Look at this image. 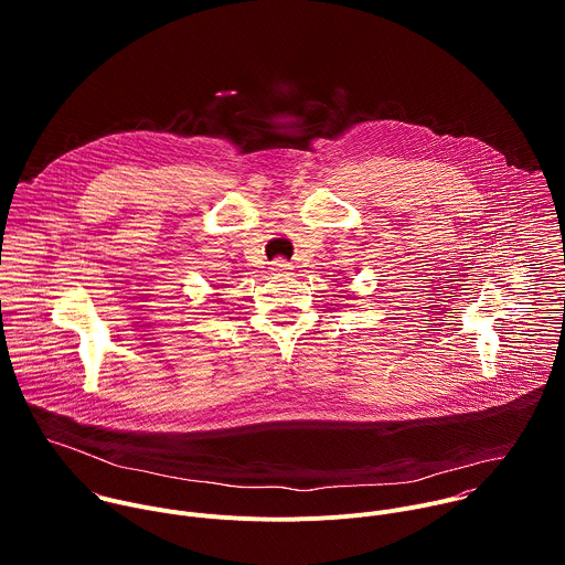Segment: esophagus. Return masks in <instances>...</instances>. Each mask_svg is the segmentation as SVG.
Instances as JSON below:
<instances>
[{"label":"esophagus","mask_w":565,"mask_h":565,"mask_svg":"<svg viewBox=\"0 0 565 565\" xmlns=\"http://www.w3.org/2000/svg\"><path fill=\"white\" fill-rule=\"evenodd\" d=\"M270 270H273V273H288V270H290V264H288L286 259L277 257V259L270 264Z\"/></svg>","instance_id":"esophagus-1"}]
</instances>
